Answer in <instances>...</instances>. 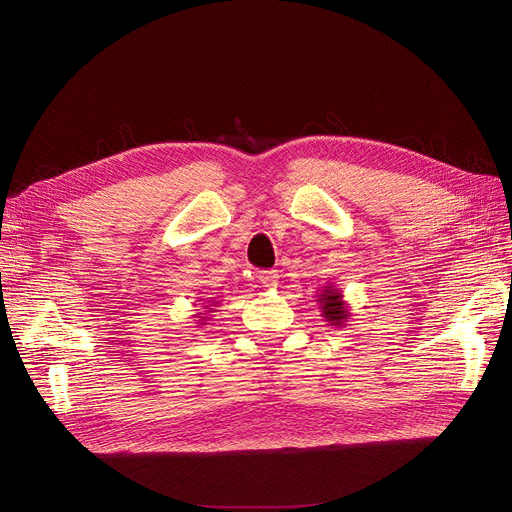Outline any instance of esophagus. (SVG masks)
<instances>
[{"mask_svg":"<svg viewBox=\"0 0 512 512\" xmlns=\"http://www.w3.org/2000/svg\"><path fill=\"white\" fill-rule=\"evenodd\" d=\"M278 280H280V274L276 270H263L259 274V282L267 288H276L278 286Z\"/></svg>","mask_w":512,"mask_h":512,"instance_id":"34e87169","label":"esophagus"}]
</instances>
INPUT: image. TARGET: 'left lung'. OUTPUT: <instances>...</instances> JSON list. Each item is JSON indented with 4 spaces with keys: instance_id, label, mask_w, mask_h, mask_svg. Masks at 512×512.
Segmentation results:
<instances>
[{
    "instance_id": "1",
    "label": "left lung",
    "mask_w": 512,
    "mask_h": 512,
    "mask_svg": "<svg viewBox=\"0 0 512 512\" xmlns=\"http://www.w3.org/2000/svg\"><path fill=\"white\" fill-rule=\"evenodd\" d=\"M317 303L321 305V315L326 317L330 326H342V321L348 319V311L342 301V292L334 286H324V290L319 292Z\"/></svg>"
}]
</instances>
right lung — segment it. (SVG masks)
I'll return each instance as SVG.
<instances>
[{
    "label": "right lung",
    "instance_id": "1",
    "mask_svg": "<svg viewBox=\"0 0 512 512\" xmlns=\"http://www.w3.org/2000/svg\"><path fill=\"white\" fill-rule=\"evenodd\" d=\"M207 309V307H205ZM197 315H205V313H197ZM199 324H201V321H199ZM201 326H205V324H201Z\"/></svg>",
    "mask_w": 512,
    "mask_h": 512
}]
</instances>
